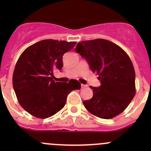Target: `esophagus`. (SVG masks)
Wrapping results in <instances>:
<instances>
[{
    "label": "esophagus",
    "instance_id": "1",
    "mask_svg": "<svg viewBox=\"0 0 151 151\" xmlns=\"http://www.w3.org/2000/svg\"><path fill=\"white\" fill-rule=\"evenodd\" d=\"M81 87H82V88H87V85H83V84H82L81 85Z\"/></svg>",
    "mask_w": 151,
    "mask_h": 151
}]
</instances>
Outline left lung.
Segmentation results:
<instances>
[{
    "mask_svg": "<svg viewBox=\"0 0 151 151\" xmlns=\"http://www.w3.org/2000/svg\"><path fill=\"white\" fill-rule=\"evenodd\" d=\"M75 51L99 75L101 85L90 86L93 96L83 101L91 113L103 119H109L124 111L134 97L135 71L126 52L118 45L103 39L83 41Z\"/></svg>",
    "mask_w": 151,
    "mask_h": 151,
    "instance_id": "left-lung-1",
    "label": "left lung"
}]
</instances>
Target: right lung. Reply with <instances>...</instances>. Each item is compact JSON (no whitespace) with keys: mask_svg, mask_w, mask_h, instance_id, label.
<instances>
[{"mask_svg":"<svg viewBox=\"0 0 151 151\" xmlns=\"http://www.w3.org/2000/svg\"><path fill=\"white\" fill-rule=\"evenodd\" d=\"M75 42L45 39L24 50L15 66L12 78L18 101L25 111L39 118L52 116L63 109L68 94L80 89L77 80L55 82L53 71L61 70L63 55Z\"/></svg>","mask_w":151,"mask_h":151,"instance_id":"1","label":"right lung"}]
</instances>
